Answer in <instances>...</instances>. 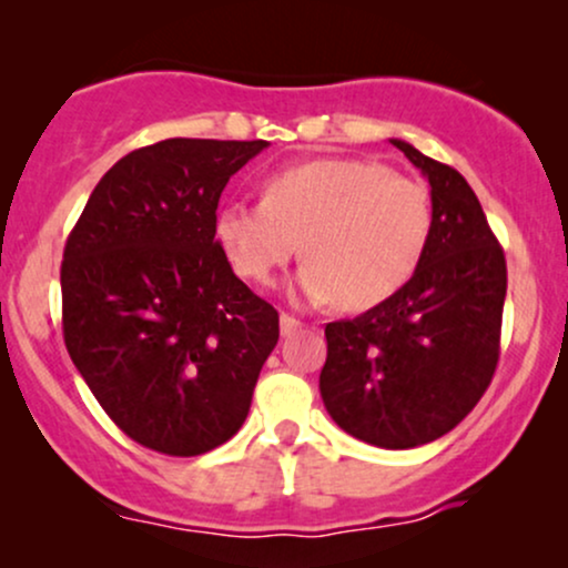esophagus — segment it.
<instances>
[{
    "label": "esophagus",
    "instance_id": "obj_1",
    "mask_svg": "<svg viewBox=\"0 0 568 568\" xmlns=\"http://www.w3.org/2000/svg\"><path fill=\"white\" fill-rule=\"evenodd\" d=\"M296 331H302V323H298L293 315H285V312H283V315H280V334L293 336Z\"/></svg>",
    "mask_w": 568,
    "mask_h": 568
}]
</instances>
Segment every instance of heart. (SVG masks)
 I'll return each mask as SVG.
<instances>
[{"label": "heart", "mask_w": 568, "mask_h": 568, "mask_svg": "<svg viewBox=\"0 0 568 568\" xmlns=\"http://www.w3.org/2000/svg\"><path fill=\"white\" fill-rule=\"evenodd\" d=\"M433 205L419 181L376 160L323 158L266 175L262 202H226L213 219L237 275L270 285L302 253L293 291L361 312L395 296L419 266Z\"/></svg>", "instance_id": "obj_1"}]
</instances>
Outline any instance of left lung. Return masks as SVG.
<instances>
[{
  "instance_id": "1",
  "label": "left lung",
  "mask_w": 568,
  "mask_h": 568,
  "mask_svg": "<svg viewBox=\"0 0 568 568\" xmlns=\"http://www.w3.org/2000/svg\"><path fill=\"white\" fill-rule=\"evenodd\" d=\"M389 143L429 181L433 232L395 296L325 325L321 395L352 438L414 448L452 433L491 384L507 266L465 175L408 141Z\"/></svg>"
}]
</instances>
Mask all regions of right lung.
<instances>
[{
  "label": "right lung",
  "mask_w": 568,
  "mask_h": 568,
  "mask_svg": "<svg viewBox=\"0 0 568 568\" xmlns=\"http://www.w3.org/2000/svg\"><path fill=\"white\" fill-rule=\"evenodd\" d=\"M266 141L168 139L112 165L63 247V342L128 438L197 456L243 427L280 317L232 272L213 219Z\"/></svg>",
  "instance_id": "1"
}]
</instances>
